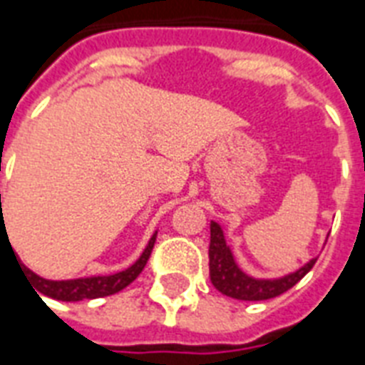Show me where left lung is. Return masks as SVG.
<instances>
[{"mask_svg": "<svg viewBox=\"0 0 365 365\" xmlns=\"http://www.w3.org/2000/svg\"><path fill=\"white\" fill-rule=\"evenodd\" d=\"M208 266H210V282L220 293L237 300H268L279 297L304 277L318 258H312L294 274H289L279 279H255L243 274L233 260L230 247L226 245L224 232L216 222H210V247H208Z\"/></svg>", "mask_w": 365, "mask_h": 365, "instance_id": "obj_1", "label": "left lung"}]
</instances>
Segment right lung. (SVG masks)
I'll return each instance as SVG.
<instances>
[{
  "instance_id": "1",
  "label": "right lung",
  "mask_w": 365,
  "mask_h": 365,
  "mask_svg": "<svg viewBox=\"0 0 365 365\" xmlns=\"http://www.w3.org/2000/svg\"><path fill=\"white\" fill-rule=\"evenodd\" d=\"M1 202V195H0ZM4 227V224H1ZM155 239L157 235H153L147 249L143 250V255L139 257V260L133 266H130L124 272H118L115 275H103V277H82V279H71V282H49V279H43L40 275H36L34 272H30L28 268H24V274L28 275V279L34 285V291H38V297L46 294V297H51V299L65 300V302H76V300L83 299H99V297H108V294H115L118 291H122L124 287H128L130 283L138 277L143 268H145L147 260L151 257L153 247H155ZM41 299V297H40Z\"/></svg>"
}]
</instances>
